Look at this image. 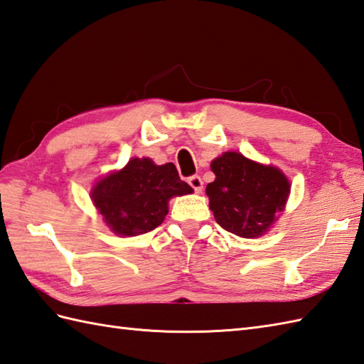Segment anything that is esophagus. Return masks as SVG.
Listing matches in <instances>:
<instances>
[{"mask_svg": "<svg viewBox=\"0 0 364 364\" xmlns=\"http://www.w3.org/2000/svg\"><path fill=\"white\" fill-rule=\"evenodd\" d=\"M188 183L191 184V188H192L193 191H196V192H201V191H203V181H201V178H200V175H192V176H189Z\"/></svg>", "mask_w": 364, "mask_h": 364, "instance_id": "34e87169", "label": "esophagus"}]
</instances>
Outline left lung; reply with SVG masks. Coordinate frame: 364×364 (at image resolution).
I'll return each mask as SVG.
<instances>
[{"label": "left lung", "mask_w": 364, "mask_h": 364, "mask_svg": "<svg viewBox=\"0 0 364 364\" xmlns=\"http://www.w3.org/2000/svg\"><path fill=\"white\" fill-rule=\"evenodd\" d=\"M215 180L206 186L215 222L245 239L264 235L282 213L290 181L273 166H264L237 151H225L210 163Z\"/></svg>", "instance_id": "8db88e82"}]
</instances>
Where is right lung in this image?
<instances>
[{
  "instance_id": "add662e5",
  "label": "right lung",
  "mask_w": 364,
  "mask_h": 364,
  "mask_svg": "<svg viewBox=\"0 0 364 364\" xmlns=\"http://www.w3.org/2000/svg\"><path fill=\"white\" fill-rule=\"evenodd\" d=\"M172 163L156 166L150 158H132L124 168L95 184L91 200L114 234H146L163 223L172 197L191 193Z\"/></svg>"
}]
</instances>
